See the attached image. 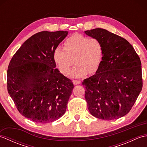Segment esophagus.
<instances>
[{"label": "esophagus", "mask_w": 147, "mask_h": 147, "mask_svg": "<svg viewBox=\"0 0 147 147\" xmlns=\"http://www.w3.org/2000/svg\"><path fill=\"white\" fill-rule=\"evenodd\" d=\"M73 83L74 85H79V84L81 83V81L78 80H73Z\"/></svg>", "instance_id": "obj_1"}]
</instances>
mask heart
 <instances>
[{"instance_id": "b5f03b06", "label": "heart", "mask_w": 147, "mask_h": 147, "mask_svg": "<svg viewBox=\"0 0 147 147\" xmlns=\"http://www.w3.org/2000/svg\"><path fill=\"white\" fill-rule=\"evenodd\" d=\"M64 46V49L56 48L53 55L61 73L67 74L74 62L76 64L69 73L71 77L82 78L88 72L93 74L98 70L104 57V47L99 39L76 33L65 40Z\"/></svg>"}]
</instances>
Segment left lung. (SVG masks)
<instances>
[{
  "instance_id": "1",
  "label": "left lung",
  "mask_w": 147,
  "mask_h": 147,
  "mask_svg": "<svg viewBox=\"0 0 147 147\" xmlns=\"http://www.w3.org/2000/svg\"><path fill=\"white\" fill-rule=\"evenodd\" d=\"M84 32L99 39L104 47L98 70L82 83L89 112L100 119H117L128 113L142 91L141 61L121 36L102 28Z\"/></svg>"
}]
</instances>
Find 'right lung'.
<instances>
[{
  "instance_id": "obj_1",
  "label": "right lung",
  "mask_w": 147,
  "mask_h": 147,
  "mask_svg": "<svg viewBox=\"0 0 147 147\" xmlns=\"http://www.w3.org/2000/svg\"><path fill=\"white\" fill-rule=\"evenodd\" d=\"M67 31L37 33L15 53L7 70V90L18 111L38 123L61 117L74 85L55 68L54 50Z\"/></svg>"
}]
</instances>
